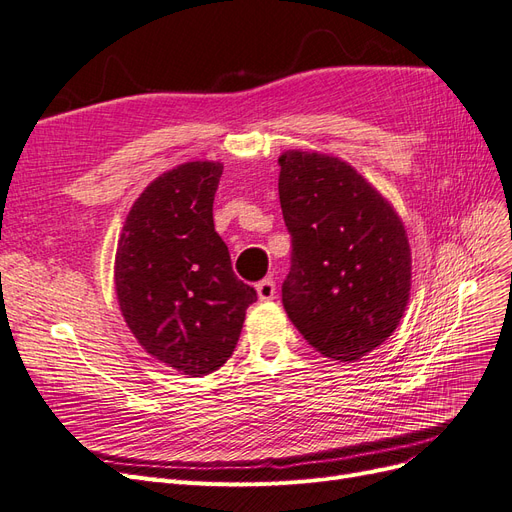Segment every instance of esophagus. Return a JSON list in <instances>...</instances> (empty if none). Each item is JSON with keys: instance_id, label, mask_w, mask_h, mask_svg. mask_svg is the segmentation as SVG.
Masks as SVG:
<instances>
[{"instance_id": "34e87169", "label": "esophagus", "mask_w": 512, "mask_h": 512, "mask_svg": "<svg viewBox=\"0 0 512 512\" xmlns=\"http://www.w3.org/2000/svg\"><path fill=\"white\" fill-rule=\"evenodd\" d=\"M256 292L260 301H271L275 297V282L273 280H262L256 284Z\"/></svg>"}]
</instances>
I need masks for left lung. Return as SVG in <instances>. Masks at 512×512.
<instances>
[{
    "label": "left lung",
    "mask_w": 512,
    "mask_h": 512,
    "mask_svg": "<svg viewBox=\"0 0 512 512\" xmlns=\"http://www.w3.org/2000/svg\"><path fill=\"white\" fill-rule=\"evenodd\" d=\"M277 188L292 237L286 314L322 356L359 361L393 335L406 312V226L359 170L329 153L284 151Z\"/></svg>",
    "instance_id": "left-lung-1"
}]
</instances>
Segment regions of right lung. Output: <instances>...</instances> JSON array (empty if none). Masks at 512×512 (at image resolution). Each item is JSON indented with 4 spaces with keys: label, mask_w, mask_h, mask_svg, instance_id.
<instances>
[{
    "label": "right lung",
    "mask_w": 512,
    "mask_h": 512,
    "mask_svg": "<svg viewBox=\"0 0 512 512\" xmlns=\"http://www.w3.org/2000/svg\"><path fill=\"white\" fill-rule=\"evenodd\" d=\"M222 170L196 160L153 179L134 200L115 254L117 301L136 342L192 378L230 359L256 301L213 226Z\"/></svg>",
    "instance_id": "add662e5"
}]
</instances>
